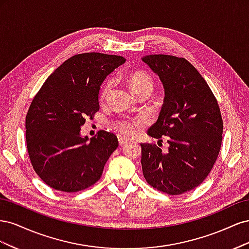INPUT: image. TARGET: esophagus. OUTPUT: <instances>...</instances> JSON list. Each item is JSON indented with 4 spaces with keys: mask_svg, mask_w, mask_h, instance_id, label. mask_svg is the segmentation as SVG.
<instances>
[{
    "mask_svg": "<svg viewBox=\"0 0 249 249\" xmlns=\"http://www.w3.org/2000/svg\"><path fill=\"white\" fill-rule=\"evenodd\" d=\"M118 143H119V145H124L125 143H127V140H125V139L123 138L122 136H119V137H118Z\"/></svg>",
    "mask_w": 249,
    "mask_h": 249,
    "instance_id": "esophagus-1",
    "label": "esophagus"
}]
</instances>
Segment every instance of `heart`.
Masks as SVG:
<instances>
[{"mask_svg":"<svg viewBox=\"0 0 249 249\" xmlns=\"http://www.w3.org/2000/svg\"><path fill=\"white\" fill-rule=\"evenodd\" d=\"M130 87L132 89V91L136 94L141 91H145V90H149L152 92V90L154 88V82L147 73L145 72H136L134 73L133 76L130 78ZM113 85H114V81L109 80L107 82V84L105 85L102 96L105 97L106 96L110 90L112 89ZM145 124V120L139 118L136 120H122V122H118L115 124V129L119 132V134L122 135L123 137L126 138H132L134 136H136L138 134L139 130L142 129Z\"/></svg>","mask_w":249,"mask_h":249,"instance_id":"1","label":"heart"}]
</instances>
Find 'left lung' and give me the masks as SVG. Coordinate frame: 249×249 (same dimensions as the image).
<instances>
[{
  "mask_svg": "<svg viewBox=\"0 0 249 249\" xmlns=\"http://www.w3.org/2000/svg\"><path fill=\"white\" fill-rule=\"evenodd\" d=\"M164 87V103L148 136H166V153L142 143L141 165L146 182L170 195L194 189L206 179L219 154L223 124L219 106L207 82L185 58H142ZM162 141V140H160Z\"/></svg>",
  "mask_w": 249,
  "mask_h": 249,
  "instance_id": "obj_1",
  "label": "left lung"
}]
</instances>
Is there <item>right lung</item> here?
<instances>
[{
    "label": "right lung",
    "mask_w": 249,
    "mask_h": 249,
    "mask_svg": "<svg viewBox=\"0 0 249 249\" xmlns=\"http://www.w3.org/2000/svg\"><path fill=\"white\" fill-rule=\"evenodd\" d=\"M124 57L85 53L67 59L43 83L26 116L30 160L53 189L78 192L96 183L118 146L113 133L81 136L86 118L100 110L99 91Z\"/></svg>",
    "instance_id": "1"
}]
</instances>
